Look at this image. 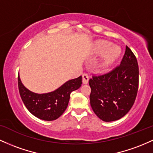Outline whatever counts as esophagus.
Instances as JSON below:
<instances>
[{
  "instance_id": "34e87169",
  "label": "esophagus",
  "mask_w": 153,
  "mask_h": 153,
  "mask_svg": "<svg viewBox=\"0 0 153 153\" xmlns=\"http://www.w3.org/2000/svg\"><path fill=\"white\" fill-rule=\"evenodd\" d=\"M82 77H83V80L82 81H83V84H87L88 83V80H89V76H88V74H83Z\"/></svg>"
}]
</instances>
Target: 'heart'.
Segmentation results:
<instances>
[{"label": "heart", "mask_w": 153, "mask_h": 153, "mask_svg": "<svg viewBox=\"0 0 153 153\" xmlns=\"http://www.w3.org/2000/svg\"><path fill=\"white\" fill-rule=\"evenodd\" d=\"M93 53L97 56L103 55L100 63V68L106 70L115 62L121 53L120 48L117 46H112L108 41H97L93 47Z\"/></svg>", "instance_id": "obj_1"}]
</instances>
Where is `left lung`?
<instances>
[{
  "label": "left lung",
  "mask_w": 153,
  "mask_h": 153,
  "mask_svg": "<svg viewBox=\"0 0 153 153\" xmlns=\"http://www.w3.org/2000/svg\"><path fill=\"white\" fill-rule=\"evenodd\" d=\"M90 104L97 116L103 121L117 120L126 115L135 102L139 86L137 58L126 46L120 65L112 71L92 76Z\"/></svg>",
  "instance_id": "left-lung-1"
}]
</instances>
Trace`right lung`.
<instances>
[{
    "mask_svg": "<svg viewBox=\"0 0 153 153\" xmlns=\"http://www.w3.org/2000/svg\"><path fill=\"white\" fill-rule=\"evenodd\" d=\"M81 84L82 76H80L68 80L53 91L40 94L25 87L18 75L19 94L25 107L34 116L48 121L62 115L68 107L71 92L78 89Z\"/></svg>",
    "mask_w": 153,
    "mask_h": 153,
    "instance_id": "obj_1",
    "label": "right lung"
}]
</instances>
